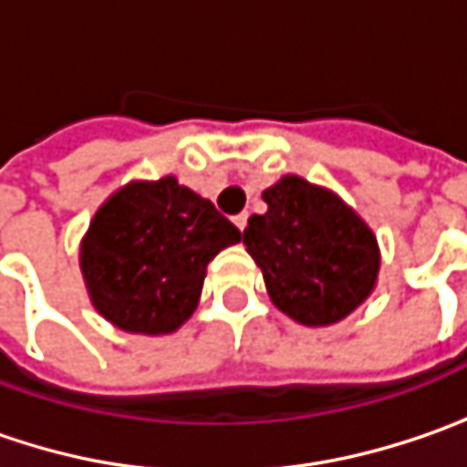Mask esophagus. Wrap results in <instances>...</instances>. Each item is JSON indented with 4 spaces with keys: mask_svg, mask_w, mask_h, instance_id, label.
Listing matches in <instances>:
<instances>
[{
    "mask_svg": "<svg viewBox=\"0 0 467 467\" xmlns=\"http://www.w3.org/2000/svg\"><path fill=\"white\" fill-rule=\"evenodd\" d=\"M233 222H234V227L243 233L245 230V224H248V211H243V213H237V216H233Z\"/></svg>",
    "mask_w": 467,
    "mask_h": 467,
    "instance_id": "obj_1",
    "label": "esophagus"
}]
</instances>
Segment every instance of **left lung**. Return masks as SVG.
I'll use <instances>...</instances> for the list:
<instances>
[{
	"mask_svg": "<svg viewBox=\"0 0 467 467\" xmlns=\"http://www.w3.org/2000/svg\"><path fill=\"white\" fill-rule=\"evenodd\" d=\"M264 213L243 230L272 304L301 325H333L375 288L380 251L372 230L325 187L283 177L264 190Z\"/></svg>",
	"mask_w": 467,
	"mask_h": 467,
	"instance_id": "8db88e82",
	"label": "left lung"
}]
</instances>
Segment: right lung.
<instances>
[{"instance_id": "1", "label": "right lung", "mask_w": 467, "mask_h": 467, "mask_svg": "<svg viewBox=\"0 0 467 467\" xmlns=\"http://www.w3.org/2000/svg\"><path fill=\"white\" fill-rule=\"evenodd\" d=\"M240 240L211 201L174 177L131 182L95 213L81 272L95 309L126 333H174L195 312L208 261Z\"/></svg>"}]
</instances>
